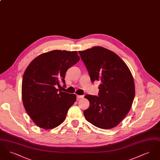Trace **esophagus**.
I'll use <instances>...</instances> for the list:
<instances>
[{
	"label": "esophagus",
	"instance_id": "34e87169",
	"mask_svg": "<svg viewBox=\"0 0 160 160\" xmlns=\"http://www.w3.org/2000/svg\"><path fill=\"white\" fill-rule=\"evenodd\" d=\"M83 95H77V100H78V99H82V98H83Z\"/></svg>",
	"mask_w": 160,
	"mask_h": 160
}]
</instances>
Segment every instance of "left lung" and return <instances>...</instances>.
Masks as SVG:
<instances>
[{
	"label": "left lung",
	"mask_w": 160,
	"mask_h": 160,
	"mask_svg": "<svg viewBox=\"0 0 160 160\" xmlns=\"http://www.w3.org/2000/svg\"><path fill=\"white\" fill-rule=\"evenodd\" d=\"M92 82H100L98 95H86L89 107L86 119L102 129L117 126L128 113L135 96L132 76L126 63L114 52L102 47L79 51Z\"/></svg>",
	"instance_id": "left-lung-1"
}]
</instances>
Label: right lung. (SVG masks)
<instances>
[{"instance_id":"add662e5","label":"right lung","mask_w":160,"mask_h":160,"mask_svg":"<svg viewBox=\"0 0 160 160\" xmlns=\"http://www.w3.org/2000/svg\"><path fill=\"white\" fill-rule=\"evenodd\" d=\"M79 60L76 51L53 50L38 56L26 69L22 80L23 105L39 127L52 129L65 120L76 95L61 91L59 84L62 82L66 87L65 73Z\"/></svg>"}]
</instances>
